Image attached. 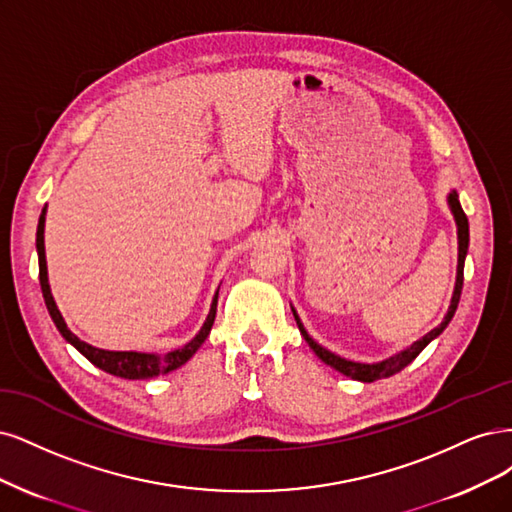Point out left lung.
<instances>
[{
    "mask_svg": "<svg viewBox=\"0 0 512 512\" xmlns=\"http://www.w3.org/2000/svg\"><path fill=\"white\" fill-rule=\"evenodd\" d=\"M447 204L451 208V214L455 219V225H457V276H455V289H453V295H451V304H449V310L447 315H444L442 323L438 327H434L432 332H427L423 338H419L417 342H412L410 346H406L404 351L395 353L383 361H376V364H361V361H353V359H344L336 353H332L329 349H325V346H321L315 338H312L306 327L302 323V319L298 317V312H295V308L291 306V312L295 317V323H298L300 327V334L304 336V340L308 342V346L312 351H315V355L323 361V364L332 366L334 370H338L340 374L353 378V381H361V383H374V381H381V378H389L393 374L402 372L408 364H412L415 361V357L425 349L427 344H430L432 340H436L444 329H447V325L451 323L455 310H457V304H459V298H461V287H464V263H466V255H468V242H470V227H468V217L466 212L461 210V204H459V195L457 191L453 189L449 195H447Z\"/></svg>",
    "mask_w": 512,
    "mask_h": 512,
    "instance_id": "1",
    "label": "left lung"
}]
</instances>
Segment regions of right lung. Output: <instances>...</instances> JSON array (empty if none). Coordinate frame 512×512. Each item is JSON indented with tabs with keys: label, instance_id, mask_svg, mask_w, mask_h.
Masks as SVG:
<instances>
[{
	"label": "right lung",
	"instance_id": "obj_1",
	"mask_svg": "<svg viewBox=\"0 0 512 512\" xmlns=\"http://www.w3.org/2000/svg\"><path fill=\"white\" fill-rule=\"evenodd\" d=\"M44 223H46V206L40 214L38 221V232H36V249H38V263H40V287H42V295L44 302L48 308V315H51L53 323L57 325L59 334L68 340L78 353L85 355L93 366H97L100 370L114 374L119 378H127V381H146V378H153L159 374H168L180 366H185L187 361L197 353V349L204 344V340L208 338L212 323H214V315H217V298L219 291L214 293L212 304H210V312L204 321V325L187 344L178 346V349L170 351V353H142V351H108V349H100V346H93L85 340H80L76 334L70 332L68 323H65L63 315L59 312L55 298L51 293V283H48V268H46V251H44Z\"/></svg>",
	"mask_w": 512,
	"mask_h": 512
}]
</instances>
